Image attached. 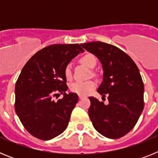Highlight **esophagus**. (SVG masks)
I'll return each instance as SVG.
<instances>
[{
  "instance_id": "obj_1",
  "label": "esophagus",
  "mask_w": 158,
  "mask_h": 158,
  "mask_svg": "<svg viewBox=\"0 0 158 158\" xmlns=\"http://www.w3.org/2000/svg\"><path fill=\"white\" fill-rule=\"evenodd\" d=\"M84 97L82 96H79V99H80V100H81V99H83Z\"/></svg>"
}]
</instances>
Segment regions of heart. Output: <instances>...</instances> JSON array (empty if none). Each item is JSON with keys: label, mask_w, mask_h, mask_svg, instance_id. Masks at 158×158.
<instances>
[{"label": "heart", "mask_w": 158, "mask_h": 158, "mask_svg": "<svg viewBox=\"0 0 158 158\" xmlns=\"http://www.w3.org/2000/svg\"><path fill=\"white\" fill-rule=\"evenodd\" d=\"M80 62L89 68H94L96 65V58L93 54H86L80 58ZM64 74H65V77L67 80L71 79V77H72V69H71L70 65H68L65 67V70H64ZM96 83L93 81H76L71 84L69 89L73 93H77L80 96H87L96 88Z\"/></svg>", "instance_id": "1"}]
</instances>
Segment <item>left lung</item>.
I'll list each match as a JSON object with an SVG mask.
<instances>
[{"mask_svg":"<svg viewBox=\"0 0 158 158\" xmlns=\"http://www.w3.org/2000/svg\"><path fill=\"white\" fill-rule=\"evenodd\" d=\"M97 57L103 81L97 92L107 96L108 104L90 96L89 115L95 129L108 139H119L133 129L144 108V84L131 57L115 46L102 42L81 43Z\"/></svg>","mask_w":158,"mask_h":158,"instance_id":"8db88e82","label":"left lung"}]
</instances>
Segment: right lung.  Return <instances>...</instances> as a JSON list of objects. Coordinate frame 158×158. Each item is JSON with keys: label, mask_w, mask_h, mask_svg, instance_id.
<instances>
[{"label": "right lung", "mask_w": 158, "mask_h": 158, "mask_svg": "<svg viewBox=\"0 0 158 158\" xmlns=\"http://www.w3.org/2000/svg\"><path fill=\"white\" fill-rule=\"evenodd\" d=\"M84 50L79 44H53L33 55L15 86V111L24 128L37 139L50 140L66 129L78 101L68 89L65 68ZM63 94L58 102L52 96Z\"/></svg>", "instance_id": "1"}]
</instances>
